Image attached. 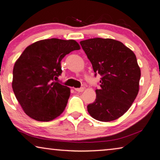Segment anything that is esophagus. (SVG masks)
Segmentation results:
<instances>
[{
    "label": "esophagus",
    "instance_id": "1",
    "mask_svg": "<svg viewBox=\"0 0 160 160\" xmlns=\"http://www.w3.org/2000/svg\"><path fill=\"white\" fill-rule=\"evenodd\" d=\"M74 90L76 91H78V92H82V91H84V88H74Z\"/></svg>",
    "mask_w": 160,
    "mask_h": 160
}]
</instances>
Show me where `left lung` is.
<instances>
[{
	"mask_svg": "<svg viewBox=\"0 0 160 160\" xmlns=\"http://www.w3.org/2000/svg\"><path fill=\"white\" fill-rule=\"evenodd\" d=\"M80 43L95 76H102L95 101L87 106L88 113L105 122L120 118L139 91L140 69L135 53L122 42L112 39L94 38Z\"/></svg>",
	"mask_w": 160,
	"mask_h": 160,
	"instance_id": "obj_1",
	"label": "left lung"
}]
</instances>
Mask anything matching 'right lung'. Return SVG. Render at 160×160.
<instances>
[{"mask_svg":"<svg viewBox=\"0 0 160 160\" xmlns=\"http://www.w3.org/2000/svg\"><path fill=\"white\" fill-rule=\"evenodd\" d=\"M74 40L49 39L27 47L14 63L12 88L25 114L38 121L60 116L67 105L70 88L54 80L62 73L61 61L80 50Z\"/></svg>","mask_w":160,"mask_h":160,"instance_id":"obj_1","label":"right lung"}]
</instances>
